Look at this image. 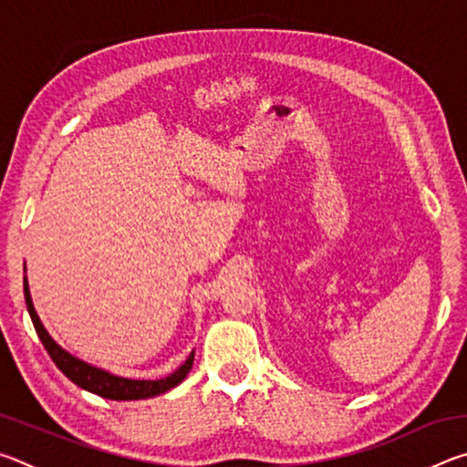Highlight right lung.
<instances>
[{
  "mask_svg": "<svg viewBox=\"0 0 467 467\" xmlns=\"http://www.w3.org/2000/svg\"><path fill=\"white\" fill-rule=\"evenodd\" d=\"M25 272H26V267H25ZM25 298H26V309H28L30 319H33L36 334H38V337H41L45 350L49 352V357L53 358L55 365H57V368L69 379V381H74L78 387H82V389H86V391L100 395V398L117 400V401L154 398V395L167 393L169 389H172V387H177L193 367L195 352L189 354L187 360L175 370V373H171L164 379H156V381L119 377V375L109 373V370H105V368L92 367V365H88V362H84L78 357H74V354H69L66 348H61L49 336V331L45 329V326L41 323V319H38V315L35 311L26 275H25Z\"/></svg>",
  "mask_w": 467,
  "mask_h": 467,
  "instance_id": "obj_1",
  "label": "right lung"
}]
</instances>
